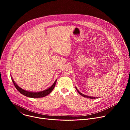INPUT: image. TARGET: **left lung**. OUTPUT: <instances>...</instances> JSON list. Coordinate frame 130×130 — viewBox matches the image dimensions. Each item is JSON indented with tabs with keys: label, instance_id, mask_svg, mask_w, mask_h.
<instances>
[{
	"label": "left lung",
	"instance_id": "8db88e82",
	"mask_svg": "<svg viewBox=\"0 0 130 130\" xmlns=\"http://www.w3.org/2000/svg\"><path fill=\"white\" fill-rule=\"evenodd\" d=\"M75 88H76V89L77 91L78 92V93L80 95H82V96L84 97V98H89V99H98V98H99L98 97H92V96H87V95H84V94H82V93H81L78 90V89H77V88L76 87H75Z\"/></svg>",
	"mask_w": 130,
	"mask_h": 130
}]
</instances>
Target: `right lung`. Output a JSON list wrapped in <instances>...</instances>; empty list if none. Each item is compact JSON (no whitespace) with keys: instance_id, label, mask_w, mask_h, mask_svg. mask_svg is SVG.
<instances>
[{"instance_id":"add662e5","label":"right lung","mask_w":130,"mask_h":130,"mask_svg":"<svg viewBox=\"0 0 130 130\" xmlns=\"http://www.w3.org/2000/svg\"><path fill=\"white\" fill-rule=\"evenodd\" d=\"M11 78L12 82H13V84H14L17 91L21 94H22L23 95H25V96H26L27 97H28V98H43V97L47 96V95H48L50 93H51L52 92V91L53 90V89L55 87V85H56V81H57V79H56V80L55 81L54 84L50 87L47 88V89H46L44 91H43L35 92H30V91H26V90L23 89V88H20L18 85H17V84L15 83V82L13 80V79L11 76Z\"/></svg>"}]
</instances>
